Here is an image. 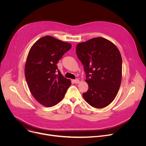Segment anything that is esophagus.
I'll return each mask as SVG.
<instances>
[{
  "instance_id": "obj_1",
  "label": "esophagus",
  "mask_w": 146,
  "mask_h": 146,
  "mask_svg": "<svg viewBox=\"0 0 146 146\" xmlns=\"http://www.w3.org/2000/svg\"><path fill=\"white\" fill-rule=\"evenodd\" d=\"M73 82L74 83H76V84H77V83H79L80 82V80L78 79H76V80H73Z\"/></svg>"
}]
</instances>
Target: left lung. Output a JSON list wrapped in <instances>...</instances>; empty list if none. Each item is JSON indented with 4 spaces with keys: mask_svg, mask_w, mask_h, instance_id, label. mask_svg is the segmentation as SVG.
I'll return each mask as SVG.
<instances>
[{
    "mask_svg": "<svg viewBox=\"0 0 146 146\" xmlns=\"http://www.w3.org/2000/svg\"><path fill=\"white\" fill-rule=\"evenodd\" d=\"M78 58L84 65L87 92L85 100L91 106H108L116 97L122 79V58L116 46L103 37H95L76 46Z\"/></svg>",
    "mask_w": 146,
    "mask_h": 146,
    "instance_id": "obj_1",
    "label": "left lung"
}]
</instances>
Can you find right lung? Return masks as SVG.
I'll return each mask as SVG.
<instances>
[{
  "label": "right lung",
  "mask_w": 146,
  "mask_h": 146,
  "mask_svg": "<svg viewBox=\"0 0 146 146\" xmlns=\"http://www.w3.org/2000/svg\"><path fill=\"white\" fill-rule=\"evenodd\" d=\"M72 45L51 36L41 37L31 48L25 76L35 99L46 107L56 105L64 98L72 83L58 69L56 64Z\"/></svg>",
  "instance_id": "1"
}]
</instances>
